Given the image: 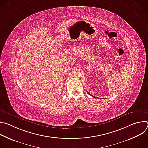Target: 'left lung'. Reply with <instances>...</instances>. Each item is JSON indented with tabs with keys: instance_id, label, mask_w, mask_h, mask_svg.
I'll list each match as a JSON object with an SVG mask.
<instances>
[{
	"instance_id": "1",
	"label": "left lung",
	"mask_w": 148,
	"mask_h": 148,
	"mask_svg": "<svg viewBox=\"0 0 148 148\" xmlns=\"http://www.w3.org/2000/svg\"><path fill=\"white\" fill-rule=\"evenodd\" d=\"M88 94H90V95H91V96H92V97H94V96H92V95H91V94H90V93H89V92H88ZM96 98H97V97H96Z\"/></svg>"
}]
</instances>
